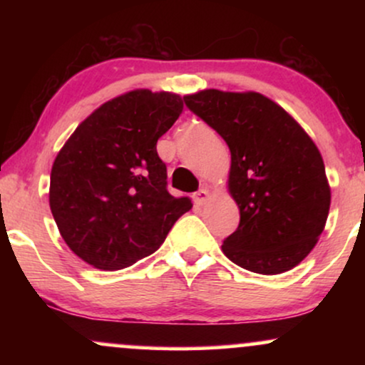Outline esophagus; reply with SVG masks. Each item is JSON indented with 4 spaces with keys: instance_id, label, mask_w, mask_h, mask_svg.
I'll use <instances>...</instances> for the list:
<instances>
[{
    "instance_id": "esophagus-1",
    "label": "esophagus",
    "mask_w": 365,
    "mask_h": 365,
    "mask_svg": "<svg viewBox=\"0 0 365 365\" xmlns=\"http://www.w3.org/2000/svg\"><path fill=\"white\" fill-rule=\"evenodd\" d=\"M209 199H211V194H209V190H206V188H200L199 192H195L194 194V202L199 204V206L207 204Z\"/></svg>"
}]
</instances>
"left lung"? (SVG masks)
<instances>
[{"label": "left lung", "instance_id": "left-lung-1", "mask_svg": "<svg viewBox=\"0 0 365 365\" xmlns=\"http://www.w3.org/2000/svg\"><path fill=\"white\" fill-rule=\"evenodd\" d=\"M183 99L232 154L226 183L240 225L221 245L225 255L252 273L290 271L311 254L328 220L331 188L317 145L259 92L204 89Z\"/></svg>", "mask_w": 365, "mask_h": 365}]
</instances>
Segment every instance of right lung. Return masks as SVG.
Listing matches in <instances>:
<instances>
[{"instance_id": "obj_1", "label": "right lung", "mask_w": 365, "mask_h": 365, "mask_svg": "<svg viewBox=\"0 0 365 365\" xmlns=\"http://www.w3.org/2000/svg\"><path fill=\"white\" fill-rule=\"evenodd\" d=\"M183 111L175 92L133 89L75 128L51 168L49 207L75 255L103 271L132 266L161 247L192 209L166 190L158 139Z\"/></svg>"}]
</instances>
